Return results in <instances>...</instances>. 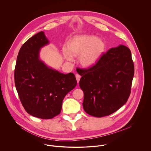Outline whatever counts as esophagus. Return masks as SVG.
<instances>
[{
    "instance_id": "34e87169",
    "label": "esophagus",
    "mask_w": 151,
    "mask_h": 151,
    "mask_svg": "<svg viewBox=\"0 0 151 151\" xmlns=\"http://www.w3.org/2000/svg\"><path fill=\"white\" fill-rule=\"evenodd\" d=\"M80 78H81V76H80V75H79V74H76V79L77 83H79V81H80Z\"/></svg>"
}]
</instances>
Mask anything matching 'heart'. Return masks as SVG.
I'll list each match as a JSON object with an SVG mask.
<instances>
[{"instance_id": "obj_1", "label": "heart", "mask_w": 151, "mask_h": 151, "mask_svg": "<svg viewBox=\"0 0 151 151\" xmlns=\"http://www.w3.org/2000/svg\"><path fill=\"white\" fill-rule=\"evenodd\" d=\"M105 49V43L96 36L83 35L75 37L63 47V55L67 61H72L73 56H79V62L84 67L97 63Z\"/></svg>"}]
</instances>
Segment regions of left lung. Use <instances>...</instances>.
Returning <instances> with one entry per match:
<instances>
[{"instance_id": "1", "label": "left lung", "mask_w": 151, "mask_h": 151, "mask_svg": "<svg viewBox=\"0 0 151 151\" xmlns=\"http://www.w3.org/2000/svg\"><path fill=\"white\" fill-rule=\"evenodd\" d=\"M84 92L83 106L89 115H110L126 104L134 75L131 52L124 45L112 47L93 67L79 70Z\"/></svg>"}]
</instances>
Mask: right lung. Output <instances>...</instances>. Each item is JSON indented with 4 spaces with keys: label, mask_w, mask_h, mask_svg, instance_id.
I'll return each instance as SVG.
<instances>
[{
    "label": "right lung",
    "mask_w": 151,
    "mask_h": 151,
    "mask_svg": "<svg viewBox=\"0 0 151 151\" xmlns=\"http://www.w3.org/2000/svg\"><path fill=\"white\" fill-rule=\"evenodd\" d=\"M50 43L41 31L22 45L14 70L15 86L25 110L44 119L60 114L65 95L77 84L73 73L65 74L46 65L41 49Z\"/></svg>",
    "instance_id": "add662e5"
}]
</instances>
